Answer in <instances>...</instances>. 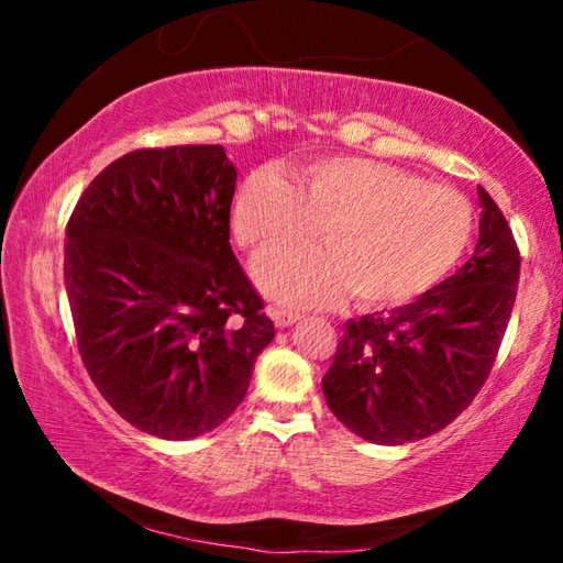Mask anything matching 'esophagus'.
Masks as SVG:
<instances>
[{
	"mask_svg": "<svg viewBox=\"0 0 563 563\" xmlns=\"http://www.w3.org/2000/svg\"><path fill=\"white\" fill-rule=\"evenodd\" d=\"M268 316L273 318V322L278 328H290L292 322L300 320V312H292L288 308H280V305H273V308H268Z\"/></svg>",
	"mask_w": 563,
	"mask_h": 563,
	"instance_id": "1",
	"label": "esophagus"
}]
</instances>
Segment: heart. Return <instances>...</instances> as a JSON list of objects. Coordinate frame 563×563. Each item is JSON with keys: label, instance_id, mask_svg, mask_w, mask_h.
<instances>
[{"label": "heart", "instance_id": "b5f03b06", "mask_svg": "<svg viewBox=\"0 0 563 563\" xmlns=\"http://www.w3.org/2000/svg\"><path fill=\"white\" fill-rule=\"evenodd\" d=\"M320 228L328 251L265 258L255 278L290 302L328 305L352 292L373 310L434 288L470 245L474 216L456 190L357 156L310 161L295 186L258 168L238 188L233 233L255 258L310 243Z\"/></svg>", "mask_w": 563, "mask_h": 563}]
</instances>
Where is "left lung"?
<instances>
[{
	"label": "left lung",
	"instance_id": "1",
	"mask_svg": "<svg viewBox=\"0 0 563 563\" xmlns=\"http://www.w3.org/2000/svg\"><path fill=\"white\" fill-rule=\"evenodd\" d=\"M479 203V241L452 278L402 308L342 328L322 393L362 440H424L460 417L487 383L517 300L519 247L482 186Z\"/></svg>",
	"mask_w": 563,
	"mask_h": 563
}]
</instances>
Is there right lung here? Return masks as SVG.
<instances>
[{"mask_svg":"<svg viewBox=\"0 0 563 563\" xmlns=\"http://www.w3.org/2000/svg\"><path fill=\"white\" fill-rule=\"evenodd\" d=\"M223 146L139 148L109 164L66 223L76 345L136 430L190 440L235 412L275 338L231 247Z\"/></svg>","mask_w":563,"mask_h":563,"instance_id":"1","label":"right lung"}]
</instances>
